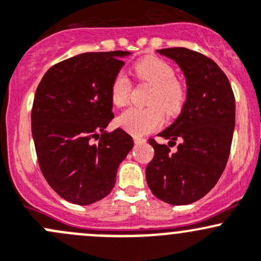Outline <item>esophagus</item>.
Listing matches in <instances>:
<instances>
[{"mask_svg":"<svg viewBox=\"0 0 261 261\" xmlns=\"http://www.w3.org/2000/svg\"><path fill=\"white\" fill-rule=\"evenodd\" d=\"M134 143L136 144H142V143H146L147 139L146 138H142V137H134Z\"/></svg>","mask_w":261,"mask_h":261,"instance_id":"obj_1","label":"esophagus"}]
</instances>
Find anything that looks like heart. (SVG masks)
Here are the masks:
<instances>
[{
	"instance_id": "b5f03b06",
	"label": "heart",
	"mask_w": 261,
	"mask_h": 261,
	"mask_svg": "<svg viewBox=\"0 0 261 261\" xmlns=\"http://www.w3.org/2000/svg\"><path fill=\"white\" fill-rule=\"evenodd\" d=\"M134 72L142 82L152 85L144 108H130L119 115L118 124L133 136H144L157 129L168 115H177L187 100V89L176 79V71L168 63L160 58L147 56L134 65ZM132 83L124 72L115 75L111 88L113 104L118 108L127 106ZM165 111H163V109Z\"/></svg>"
}]
</instances>
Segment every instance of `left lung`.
<instances>
[{"instance_id": "left-lung-1", "label": "left lung", "mask_w": 261, "mask_h": 261, "mask_svg": "<svg viewBox=\"0 0 261 261\" xmlns=\"http://www.w3.org/2000/svg\"><path fill=\"white\" fill-rule=\"evenodd\" d=\"M157 51L184 71L187 100L177 119L158 134L170 139L168 146L148 141L154 157L146 168L147 184L163 202L189 205L210 192L226 167L235 128V96L225 72L207 56L186 47ZM177 139L181 143L171 153L170 144Z\"/></svg>"}]
</instances>
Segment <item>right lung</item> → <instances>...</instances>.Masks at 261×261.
Masks as SVG:
<instances>
[{"instance_id": "add662e5", "label": "right lung", "mask_w": 261, "mask_h": 261, "mask_svg": "<svg viewBox=\"0 0 261 261\" xmlns=\"http://www.w3.org/2000/svg\"><path fill=\"white\" fill-rule=\"evenodd\" d=\"M128 51L85 53L51 66L35 93L31 130L42 174L59 196L90 205L111 193L133 139L107 132L112 83ZM94 139H99L94 144Z\"/></svg>"}]
</instances>
